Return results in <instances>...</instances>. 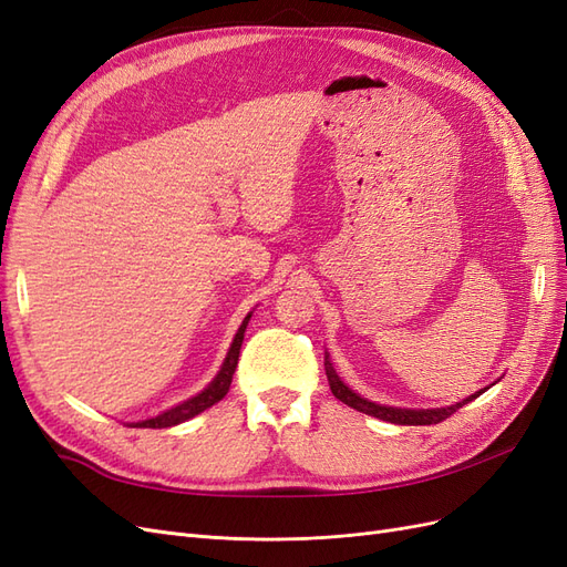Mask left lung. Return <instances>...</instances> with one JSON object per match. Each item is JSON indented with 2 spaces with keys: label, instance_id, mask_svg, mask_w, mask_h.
Segmentation results:
<instances>
[{
  "label": "left lung",
  "instance_id": "left-lung-1",
  "mask_svg": "<svg viewBox=\"0 0 567 567\" xmlns=\"http://www.w3.org/2000/svg\"><path fill=\"white\" fill-rule=\"evenodd\" d=\"M323 369H326V379H329V385H331V392L336 394V398L348 404L357 411H362V414H369V416H375L381 421H388V423H398V425H433V423H440L444 419H450L456 409H461L463 404L473 402L475 398H480L483 394V390L475 392V394H468L466 400L463 402H456L452 406H442V409H400V406H383V404H375V402H369L364 400L362 394H357L354 390H350L346 383H342L338 379V373L331 364L329 354L323 357ZM487 390V388H485Z\"/></svg>",
  "mask_w": 567,
  "mask_h": 567
}]
</instances>
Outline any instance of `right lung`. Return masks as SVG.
<instances>
[{"label":"right lung","instance_id":"add662e5","mask_svg":"<svg viewBox=\"0 0 567 567\" xmlns=\"http://www.w3.org/2000/svg\"><path fill=\"white\" fill-rule=\"evenodd\" d=\"M250 317H252V312L244 319L241 326H238V331H236V336H234L231 348H229V352H227L225 364H221L219 373L215 375L213 383H210L208 388L200 390V392L196 394V398H192V400H186V402H182V404H177V406H173V409L163 411V414H158V416L140 421V423H132V427H169V425H177V423H184V421H188V419L198 416L200 411H205V409L217 404L221 398H225V394L229 392L231 379H234V371H236V364H238V352H241V342H244V333H246V326H248Z\"/></svg>","mask_w":567,"mask_h":567}]
</instances>
